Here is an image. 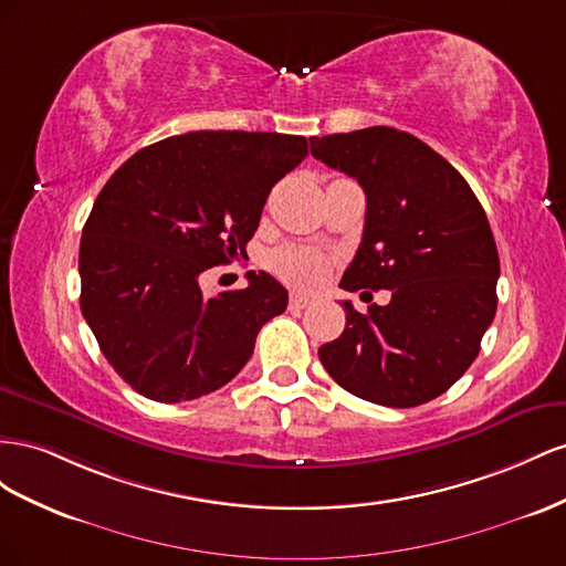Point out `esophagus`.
<instances>
[{
  "instance_id": "esophagus-1",
  "label": "esophagus",
  "mask_w": 566,
  "mask_h": 566,
  "mask_svg": "<svg viewBox=\"0 0 566 566\" xmlns=\"http://www.w3.org/2000/svg\"><path fill=\"white\" fill-rule=\"evenodd\" d=\"M308 305H311L308 296L292 294V298H289V311H303V308H308Z\"/></svg>"
}]
</instances>
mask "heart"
Wrapping results in <instances>:
<instances>
[{
	"mask_svg": "<svg viewBox=\"0 0 566 566\" xmlns=\"http://www.w3.org/2000/svg\"><path fill=\"white\" fill-rule=\"evenodd\" d=\"M332 258L315 249L286 247L270 255V268L280 280L296 289H315L327 280L332 270Z\"/></svg>",
	"mask_w": 566,
	"mask_h": 566,
	"instance_id": "obj_1",
	"label": "heart"
}]
</instances>
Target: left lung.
Segmentation results:
<instances>
[{
	"mask_svg": "<svg viewBox=\"0 0 566 566\" xmlns=\"http://www.w3.org/2000/svg\"><path fill=\"white\" fill-rule=\"evenodd\" d=\"M311 154L358 180L363 241L342 286L389 289L319 346V363L353 396L415 408L446 394L474 363L495 317L500 261L486 213L464 177L396 127L313 137Z\"/></svg>",
	"mask_w": 566,
	"mask_h": 566,
	"instance_id": "1",
	"label": "left lung"
}]
</instances>
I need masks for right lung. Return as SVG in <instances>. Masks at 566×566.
Segmentation results:
<instances>
[{
	"mask_svg": "<svg viewBox=\"0 0 566 566\" xmlns=\"http://www.w3.org/2000/svg\"><path fill=\"white\" fill-rule=\"evenodd\" d=\"M305 156L301 135L199 130L144 147L111 175L80 241V308L137 394L180 402L220 389L286 311L268 272L216 296L201 277L247 255L270 189Z\"/></svg>",
	"mask_w": 566,
	"mask_h": 566,
	"instance_id": "obj_1",
	"label": "right lung"
}]
</instances>
